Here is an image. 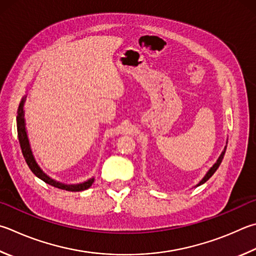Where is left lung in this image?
I'll use <instances>...</instances> for the list:
<instances>
[{
    "label": "left lung",
    "mask_w": 256,
    "mask_h": 256,
    "mask_svg": "<svg viewBox=\"0 0 256 256\" xmlns=\"http://www.w3.org/2000/svg\"><path fill=\"white\" fill-rule=\"evenodd\" d=\"M226 144H227V142H226ZM226 148H227V146H225V148H224V150H222V152L220 153V156H218V159H217V161L215 162V164H212V166L210 169H209L208 171H207V174L204 176V178L199 181V182L196 184V187H198V186H200V184H205L206 181L210 178V176L215 174V171L218 169V166H220V164H222V158H224V156H225V152H226Z\"/></svg>",
    "instance_id": "1"
}]
</instances>
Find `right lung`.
Wrapping results in <instances>:
<instances>
[{"label":"right lung","mask_w":256,"mask_h":256,"mask_svg":"<svg viewBox=\"0 0 256 256\" xmlns=\"http://www.w3.org/2000/svg\"><path fill=\"white\" fill-rule=\"evenodd\" d=\"M26 97V96L23 97L20 102V105H18V116H16V128H18V142H20L22 154L24 156V160L26 162V164L29 166L30 170L36 174V176H38L39 179L44 181L46 184L52 186V187H56V188L67 190V192H82V190H86L90 188L95 180L94 176L80 184H62L60 182V181L52 179L47 174L44 172V170L40 168L38 164H36L34 153H32V150H31L29 138H28L26 128V120H24Z\"/></svg>","instance_id":"add662e5"}]
</instances>
